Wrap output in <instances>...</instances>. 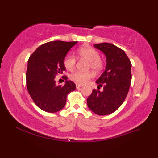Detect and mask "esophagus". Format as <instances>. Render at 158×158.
Masks as SVG:
<instances>
[{"instance_id": "obj_1", "label": "esophagus", "mask_w": 158, "mask_h": 158, "mask_svg": "<svg viewBox=\"0 0 158 158\" xmlns=\"http://www.w3.org/2000/svg\"><path fill=\"white\" fill-rule=\"evenodd\" d=\"M82 86V85H80V84H76V87L77 89H79V88H81Z\"/></svg>"}]
</instances>
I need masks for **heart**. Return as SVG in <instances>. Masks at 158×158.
<instances>
[{"label": "heart", "instance_id": "b5f03b06", "mask_svg": "<svg viewBox=\"0 0 158 158\" xmlns=\"http://www.w3.org/2000/svg\"><path fill=\"white\" fill-rule=\"evenodd\" d=\"M77 56L79 58H84L89 60L88 68L92 69L96 73H100L105 68V62L100 58V54L98 50L90 46H85L79 48L77 51ZM77 63V58L74 56L68 54L64 58L63 64L65 68L69 71H73L75 68ZM93 77L92 72L89 71L85 73L82 72H76L72 74L69 79L71 81L77 84L83 85L87 83Z\"/></svg>", "mask_w": 158, "mask_h": 158}]
</instances>
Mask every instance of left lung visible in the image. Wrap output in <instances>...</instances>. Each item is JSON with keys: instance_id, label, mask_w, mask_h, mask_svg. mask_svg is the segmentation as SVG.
<instances>
[{"instance_id": "left-lung-1", "label": "left lung", "mask_w": 158, "mask_h": 158, "mask_svg": "<svg viewBox=\"0 0 158 158\" xmlns=\"http://www.w3.org/2000/svg\"><path fill=\"white\" fill-rule=\"evenodd\" d=\"M94 47L105 54L106 65L96 81L99 84L98 90H93L87 99V105L95 114L105 116L116 111L126 98L132 80V64L124 51L113 44L103 42ZM102 86L103 90L100 92Z\"/></svg>"}]
</instances>
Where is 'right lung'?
Returning a JSON list of instances; mask_svg holds the SVG:
<instances>
[{"mask_svg": "<svg viewBox=\"0 0 158 158\" xmlns=\"http://www.w3.org/2000/svg\"><path fill=\"white\" fill-rule=\"evenodd\" d=\"M77 42L52 41L40 46L31 55L26 70V86L29 95L38 107L55 113L65 105L67 96L76 89L74 82L62 76L65 85L56 84L55 77L65 71L63 60Z\"/></svg>", "mask_w": 158, "mask_h": 158, "instance_id": "right-lung-1", "label": "right lung"}]
</instances>
